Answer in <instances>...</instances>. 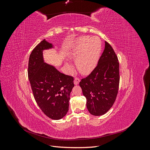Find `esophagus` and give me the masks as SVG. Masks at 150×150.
<instances>
[{
    "label": "esophagus",
    "instance_id": "obj_1",
    "mask_svg": "<svg viewBox=\"0 0 150 150\" xmlns=\"http://www.w3.org/2000/svg\"><path fill=\"white\" fill-rule=\"evenodd\" d=\"M79 81H80V79H79V78H77V77H76V78H74V84L77 85V84H79Z\"/></svg>",
    "mask_w": 150,
    "mask_h": 150
}]
</instances>
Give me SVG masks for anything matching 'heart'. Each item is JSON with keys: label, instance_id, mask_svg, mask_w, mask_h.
Here are the masks:
<instances>
[{"label": "heart", "instance_id": "obj_1", "mask_svg": "<svg viewBox=\"0 0 150 150\" xmlns=\"http://www.w3.org/2000/svg\"><path fill=\"white\" fill-rule=\"evenodd\" d=\"M101 42L98 37H83L81 38L74 46L70 57L76 60L77 69L83 74H88L96 67L101 52ZM70 71L72 66L67 63Z\"/></svg>", "mask_w": 150, "mask_h": 150}]
</instances>
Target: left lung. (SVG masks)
<instances>
[{
  "instance_id": "obj_1",
  "label": "left lung",
  "mask_w": 150,
  "mask_h": 150,
  "mask_svg": "<svg viewBox=\"0 0 150 150\" xmlns=\"http://www.w3.org/2000/svg\"><path fill=\"white\" fill-rule=\"evenodd\" d=\"M120 78L118 59L111 45L105 41L98 65L79 83L91 114L101 116L110 110L118 93Z\"/></svg>"
}]
</instances>
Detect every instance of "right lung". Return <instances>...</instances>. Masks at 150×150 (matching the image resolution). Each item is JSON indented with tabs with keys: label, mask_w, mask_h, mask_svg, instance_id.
Returning <instances> with one entry per match:
<instances>
[{
	"label": "right lung",
	"mask_w": 150,
	"mask_h": 150,
	"mask_svg": "<svg viewBox=\"0 0 150 150\" xmlns=\"http://www.w3.org/2000/svg\"><path fill=\"white\" fill-rule=\"evenodd\" d=\"M52 47L44 39L30 54L28 78L35 100L40 110L52 120H60L69 110L70 93L74 86L72 76L62 74L44 63L42 51Z\"/></svg>",
	"instance_id": "1"
}]
</instances>
